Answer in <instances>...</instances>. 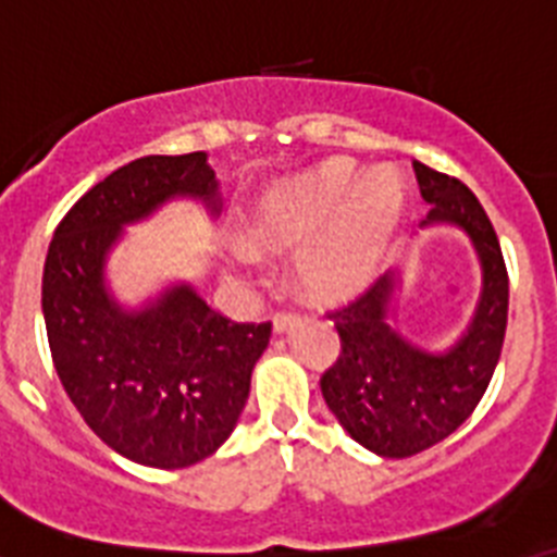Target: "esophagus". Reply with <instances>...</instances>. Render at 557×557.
<instances>
[{"label": "esophagus", "mask_w": 557, "mask_h": 557, "mask_svg": "<svg viewBox=\"0 0 557 557\" xmlns=\"http://www.w3.org/2000/svg\"><path fill=\"white\" fill-rule=\"evenodd\" d=\"M295 323H298V314H295V312H275L273 314V329L278 334L287 332V329H293Z\"/></svg>", "instance_id": "1"}]
</instances>
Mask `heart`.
<instances>
[{"mask_svg":"<svg viewBox=\"0 0 557 557\" xmlns=\"http://www.w3.org/2000/svg\"><path fill=\"white\" fill-rule=\"evenodd\" d=\"M405 214V189L387 170L357 184L348 159L323 161L264 189L243 214L250 248L295 253V282L314 304H339L368 287Z\"/></svg>","mask_w":557,"mask_h":557,"instance_id":"1","label":"heart"}]
</instances>
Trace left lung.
Returning a JSON list of instances; mask_svg holds the SVG:
<instances>
[{
	"mask_svg": "<svg viewBox=\"0 0 557 557\" xmlns=\"http://www.w3.org/2000/svg\"><path fill=\"white\" fill-rule=\"evenodd\" d=\"M430 214L421 225L466 231L482 264L474 321L446 351L412 346L387 323L396 273L332 309L339 357L321 379L329 410L343 430L382 457H410L449 437L480 405L508 329V268L488 214L462 181L412 161Z\"/></svg>",
	"mask_w": 557,
	"mask_h": 557,
	"instance_id": "1",
	"label": "left lung"
}]
</instances>
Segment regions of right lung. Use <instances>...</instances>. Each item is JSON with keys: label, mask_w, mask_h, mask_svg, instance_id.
Returning a JSON list of instances; mask_svg holds the SVG:
<instances>
[{"label": "right lung", "mask_w": 557, "mask_h": 557, "mask_svg": "<svg viewBox=\"0 0 557 557\" xmlns=\"http://www.w3.org/2000/svg\"><path fill=\"white\" fill-rule=\"evenodd\" d=\"M172 198L218 214L206 152L145 156L91 186L58 223L41 284L63 391L102 444L150 469H186L228 441L270 343V323L228 321L189 284L133 312L108 295L106 259L122 225Z\"/></svg>", "instance_id": "right-lung-1"}]
</instances>
